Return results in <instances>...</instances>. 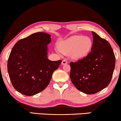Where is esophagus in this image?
Here are the masks:
<instances>
[{"label": "esophagus", "mask_w": 121, "mask_h": 121, "mask_svg": "<svg viewBox=\"0 0 121 121\" xmlns=\"http://www.w3.org/2000/svg\"><path fill=\"white\" fill-rule=\"evenodd\" d=\"M62 65H66L67 64V61L66 59H64V60H63L62 61Z\"/></svg>", "instance_id": "1"}]
</instances>
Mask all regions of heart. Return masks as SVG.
<instances>
[{
    "label": "heart",
    "mask_w": 121,
    "mask_h": 121,
    "mask_svg": "<svg viewBox=\"0 0 121 121\" xmlns=\"http://www.w3.org/2000/svg\"><path fill=\"white\" fill-rule=\"evenodd\" d=\"M92 41L89 37L75 35L61 41L59 48L61 52L68 54L72 52V56L75 59L82 58L87 55L92 47Z\"/></svg>",
    "instance_id": "heart-1"
}]
</instances>
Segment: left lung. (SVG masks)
I'll use <instances>...</instances> for the list:
<instances>
[{
  "label": "left lung",
  "mask_w": 121,
  "mask_h": 121,
  "mask_svg": "<svg viewBox=\"0 0 121 121\" xmlns=\"http://www.w3.org/2000/svg\"><path fill=\"white\" fill-rule=\"evenodd\" d=\"M91 52L83 59L70 62V78L77 89L92 95L105 89L111 82L115 67V56L106 39L92 31Z\"/></svg>",
  "instance_id": "left-lung-1"
}]
</instances>
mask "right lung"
Instances as JSON below:
<instances>
[{"label": "right lung", "instance_id": "right-lung-1", "mask_svg": "<svg viewBox=\"0 0 121 121\" xmlns=\"http://www.w3.org/2000/svg\"><path fill=\"white\" fill-rule=\"evenodd\" d=\"M51 35L36 32L21 39L12 48L8 61V71L14 89L31 96L41 92L49 84L54 71L61 61L47 57V45Z\"/></svg>", "mask_w": 121, "mask_h": 121}]
</instances>
